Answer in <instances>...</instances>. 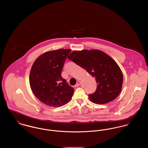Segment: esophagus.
Returning <instances> with one entry per match:
<instances>
[{"instance_id": "1", "label": "esophagus", "mask_w": 148, "mask_h": 148, "mask_svg": "<svg viewBox=\"0 0 148 148\" xmlns=\"http://www.w3.org/2000/svg\"><path fill=\"white\" fill-rule=\"evenodd\" d=\"M80 84H81V82L80 81H78L77 83H76V84H75V87H78V86H79Z\"/></svg>"}]
</instances>
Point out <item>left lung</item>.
<instances>
[{
  "instance_id": "8db88e82",
  "label": "left lung",
  "mask_w": 148,
  "mask_h": 148,
  "mask_svg": "<svg viewBox=\"0 0 148 148\" xmlns=\"http://www.w3.org/2000/svg\"><path fill=\"white\" fill-rule=\"evenodd\" d=\"M68 58L95 78L98 84L97 90L88 95L92 102L107 103L119 95L122 88L123 73L108 55L99 50H83L73 51Z\"/></svg>"
}]
</instances>
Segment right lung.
<instances>
[{"mask_svg": "<svg viewBox=\"0 0 148 148\" xmlns=\"http://www.w3.org/2000/svg\"><path fill=\"white\" fill-rule=\"evenodd\" d=\"M70 49L47 51L34 61L29 82L32 91L40 101L50 107H61L72 98L74 88L61 77L64 63Z\"/></svg>", "mask_w": 148, "mask_h": 148, "instance_id": "obj_1", "label": "right lung"}]
</instances>
